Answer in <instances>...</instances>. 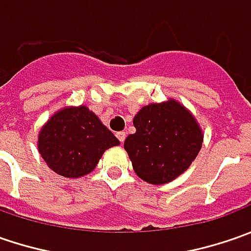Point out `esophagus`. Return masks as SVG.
<instances>
[{"mask_svg": "<svg viewBox=\"0 0 251 251\" xmlns=\"http://www.w3.org/2000/svg\"><path fill=\"white\" fill-rule=\"evenodd\" d=\"M116 137L119 138V141H120V142H124L126 137H127V132H124V131H119V132L116 134Z\"/></svg>", "mask_w": 251, "mask_h": 251, "instance_id": "obj_1", "label": "esophagus"}]
</instances>
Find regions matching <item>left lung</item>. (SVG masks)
<instances>
[{"label": "left lung", "instance_id": "1", "mask_svg": "<svg viewBox=\"0 0 251 251\" xmlns=\"http://www.w3.org/2000/svg\"><path fill=\"white\" fill-rule=\"evenodd\" d=\"M135 132L124 150L137 176L151 184L170 183L197 158L204 134L193 113L176 99L151 103L134 117Z\"/></svg>", "mask_w": 251, "mask_h": 251}]
</instances>
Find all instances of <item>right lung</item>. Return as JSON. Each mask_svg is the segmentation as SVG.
Masks as SVG:
<instances>
[{
	"mask_svg": "<svg viewBox=\"0 0 251 251\" xmlns=\"http://www.w3.org/2000/svg\"><path fill=\"white\" fill-rule=\"evenodd\" d=\"M117 145L120 141L83 104L55 111L37 137V150L47 166L68 178L91 173L104 151Z\"/></svg>",
	"mask_w": 251,
	"mask_h": 251,
	"instance_id": "right-lung-1",
	"label": "right lung"
}]
</instances>
